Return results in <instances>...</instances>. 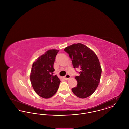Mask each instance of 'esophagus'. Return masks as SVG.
<instances>
[{"instance_id":"esophagus-1","label":"esophagus","mask_w":129,"mask_h":129,"mask_svg":"<svg viewBox=\"0 0 129 129\" xmlns=\"http://www.w3.org/2000/svg\"><path fill=\"white\" fill-rule=\"evenodd\" d=\"M71 78V75L69 74H67L65 76V77H64V79L66 80H67L69 79H70Z\"/></svg>"}]
</instances>
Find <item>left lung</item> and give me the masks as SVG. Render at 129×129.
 <instances>
[{"label": "left lung", "mask_w": 129, "mask_h": 129, "mask_svg": "<svg viewBox=\"0 0 129 129\" xmlns=\"http://www.w3.org/2000/svg\"><path fill=\"white\" fill-rule=\"evenodd\" d=\"M64 50L72 59L74 68L81 70L78 72L80 75L75 77L77 85L72 89V91L80 98L90 96L98 87L102 74L97 56L92 50L80 43H74Z\"/></svg>", "instance_id": "8db88e82"}]
</instances>
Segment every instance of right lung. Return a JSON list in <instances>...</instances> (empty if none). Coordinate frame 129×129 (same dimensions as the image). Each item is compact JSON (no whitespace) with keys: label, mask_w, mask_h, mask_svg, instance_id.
Here are the masks:
<instances>
[{"label":"right lung","mask_w":129,"mask_h":129,"mask_svg":"<svg viewBox=\"0 0 129 129\" xmlns=\"http://www.w3.org/2000/svg\"><path fill=\"white\" fill-rule=\"evenodd\" d=\"M59 50L52 49L40 56L33 63L31 71V83L35 91L40 97L48 99L57 91L60 80L53 73L55 56Z\"/></svg>","instance_id":"1"}]
</instances>
